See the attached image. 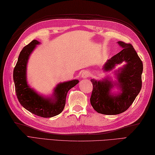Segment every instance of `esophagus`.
<instances>
[{
	"label": "esophagus",
	"mask_w": 155,
	"mask_h": 155,
	"mask_svg": "<svg viewBox=\"0 0 155 155\" xmlns=\"http://www.w3.org/2000/svg\"><path fill=\"white\" fill-rule=\"evenodd\" d=\"M91 75V73L88 71H84L83 72H82L81 74V78H87V77H89Z\"/></svg>",
	"instance_id": "34e87169"
}]
</instances>
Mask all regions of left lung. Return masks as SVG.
<instances>
[{"label":"left lung","mask_w":155,"mask_h":155,"mask_svg":"<svg viewBox=\"0 0 155 155\" xmlns=\"http://www.w3.org/2000/svg\"><path fill=\"white\" fill-rule=\"evenodd\" d=\"M117 43L123 50L108 60L103 68L108 72L118 64L125 63L115 71L117 80L113 81L108 77L102 80H91L93 85L91 104L97 113L103 114H118L127 110L142 87L143 64L140 58L130 44L122 41ZM114 87L120 90L117 94L111 93Z\"/></svg>","instance_id":"left-lung-1"}]
</instances>
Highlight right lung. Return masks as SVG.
Wrapping results in <instances>:
<instances>
[{
	"label": "right lung",
	"instance_id": "1",
	"mask_svg": "<svg viewBox=\"0 0 155 155\" xmlns=\"http://www.w3.org/2000/svg\"><path fill=\"white\" fill-rule=\"evenodd\" d=\"M40 42L31 41L20 52L18 61L13 71L15 91L20 104L31 113L37 116L50 118L63 110L68 91L77 84V79L58 84L51 97H45L38 93L27 83V67L29 57Z\"/></svg>",
	"mask_w": 155,
	"mask_h": 155
}]
</instances>
